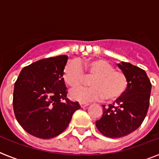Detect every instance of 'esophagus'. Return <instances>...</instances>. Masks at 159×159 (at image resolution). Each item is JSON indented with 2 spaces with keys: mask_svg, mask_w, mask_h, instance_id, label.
Returning a JSON list of instances; mask_svg holds the SVG:
<instances>
[{
  "mask_svg": "<svg viewBox=\"0 0 159 159\" xmlns=\"http://www.w3.org/2000/svg\"><path fill=\"white\" fill-rule=\"evenodd\" d=\"M80 107H88V103H86V102H80Z\"/></svg>",
  "mask_w": 159,
  "mask_h": 159,
  "instance_id": "1",
  "label": "esophagus"
}]
</instances>
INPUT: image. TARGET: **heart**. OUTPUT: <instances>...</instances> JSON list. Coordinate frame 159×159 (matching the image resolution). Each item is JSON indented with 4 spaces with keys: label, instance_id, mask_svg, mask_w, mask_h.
Segmentation results:
<instances>
[{
    "label": "heart",
    "instance_id": "obj_1",
    "mask_svg": "<svg viewBox=\"0 0 159 159\" xmlns=\"http://www.w3.org/2000/svg\"><path fill=\"white\" fill-rule=\"evenodd\" d=\"M84 70L86 75L93 76L89 81L92 87L72 90L70 96L73 100L88 102L104 98L107 101H114L119 99L127 90L128 82L124 73L116 71L106 60L95 59L80 64L75 60L67 63L63 75L65 84L72 88L81 85L85 79Z\"/></svg>",
    "mask_w": 159,
    "mask_h": 159
}]
</instances>
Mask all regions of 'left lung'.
<instances>
[{
  "mask_svg": "<svg viewBox=\"0 0 159 159\" xmlns=\"http://www.w3.org/2000/svg\"><path fill=\"white\" fill-rule=\"evenodd\" d=\"M117 65L127 78V90L114 103L102 105V117L95 122L101 134L111 139L127 135L140 127L147 114L151 92L144 70L130 63Z\"/></svg>",
  "mask_w": 159,
  "mask_h": 159,
  "instance_id": "obj_1",
  "label": "left lung"
}]
</instances>
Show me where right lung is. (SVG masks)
Segmentation results:
<instances>
[{
    "instance_id": "add662e5",
    "label": "right lung",
    "mask_w": 159,
    "mask_h": 159,
    "mask_svg": "<svg viewBox=\"0 0 159 159\" xmlns=\"http://www.w3.org/2000/svg\"><path fill=\"white\" fill-rule=\"evenodd\" d=\"M67 58L61 55L32 63L24 67L15 83L14 114L20 125L35 137L48 139L61 134L80 108L78 102L66 98L63 75Z\"/></svg>"
}]
</instances>
